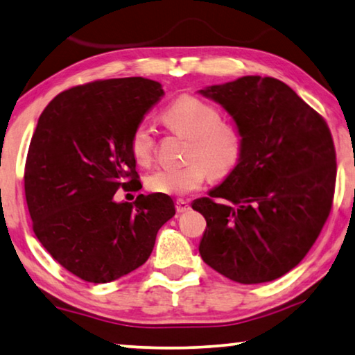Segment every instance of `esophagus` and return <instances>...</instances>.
Instances as JSON below:
<instances>
[{
    "label": "esophagus",
    "instance_id": "1",
    "mask_svg": "<svg viewBox=\"0 0 355 355\" xmlns=\"http://www.w3.org/2000/svg\"><path fill=\"white\" fill-rule=\"evenodd\" d=\"M189 209H190L189 201H185V200H178V201H176V211H178L179 214L187 212Z\"/></svg>",
    "mask_w": 355,
    "mask_h": 355
}]
</instances>
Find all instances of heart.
I'll return each mask as SVG.
<instances>
[{
    "label": "heart",
    "mask_w": 355,
    "mask_h": 355,
    "mask_svg": "<svg viewBox=\"0 0 355 355\" xmlns=\"http://www.w3.org/2000/svg\"><path fill=\"white\" fill-rule=\"evenodd\" d=\"M164 123L187 137L185 159L179 166L159 168L146 178V187L160 195L184 196L198 190L209 178L223 179L236 170L243 153V138L234 124L222 121L220 110L200 97L185 94L164 112ZM130 150L139 165H148L155 153L154 130L146 123L132 132Z\"/></svg>",
    "instance_id": "heart-1"
}]
</instances>
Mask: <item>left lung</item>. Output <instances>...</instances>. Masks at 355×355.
Wrapping results in <instances>:
<instances>
[{"label": "left lung", "mask_w": 355, "mask_h": 355, "mask_svg": "<svg viewBox=\"0 0 355 355\" xmlns=\"http://www.w3.org/2000/svg\"><path fill=\"white\" fill-rule=\"evenodd\" d=\"M200 92L232 116L243 138L236 170L191 205L207 223L200 254L232 282H272L305 258L332 209V133L277 78L248 75Z\"/></svg>", "instance_id": "obj_1"}]
</instances>
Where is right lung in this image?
<instances>
[{"label":"right lung","mask_w":355,"mask_h":355,"mask_svg":"<svg viewBox=\"0 0 355 355\" xmlns=\"http://www.w3.org/2000/svg\"><path fill=\"white\" fill-rule=\"evenodd\" d=\"M165 92L154 80H97L58 94L40 114L25 165L33 231L55 261L89 283L144 264L176 211L168 195L118 202L139 190L133 129Z\"/></svg>","instance_id":"obj_1"}]
</instances>
